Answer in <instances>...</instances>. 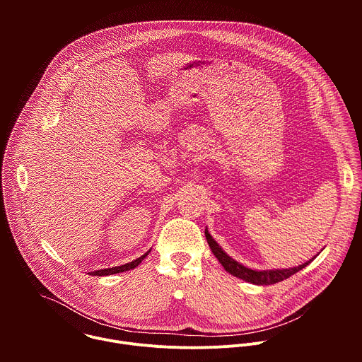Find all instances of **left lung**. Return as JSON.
<instances>
[{
	"instance_id": "obj_1",
	"label": "left lung",
	"mask_w": 362,
	"mask_h": 362,
	"mask_svg": "<svg viewBox=\"0 0 362 362\" xmlns=\"http://www.w3.org/2000/svg\"><path fill=\"white\" fill-rule=\"evenodd\" d=\"M204 236L206 239H208V243L214 252V255L218 257V261L222 264V267L233 276L236 278H240L246 282H250V284H255V285H272V284H276V282H281L284 279H288L289 276H292L293 274L299 272L302 268H305L308 264H311V261H308L299 267H295V268H289V269H275V271H253V269H249L240 264H238L235 259H232V257L229 255H226L222 247L215 242V239L211 236V233L208 232V229H204Z\"/></svg>"
}]
</instances>
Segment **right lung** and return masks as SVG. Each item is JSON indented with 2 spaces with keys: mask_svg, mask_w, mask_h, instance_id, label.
<instances>
[{
  "mask_svg": "<svg viewBox=\"0 0 362 362\" xmlns=\"http://www.w3.org/2000/svg\"><path fill=\"white\" fill-rule=\"evenodd\" d=\"M148 252H150V250H148ZM148 252H146L143 256L137 257L136 261L129 262V264H126V265L115 267V268H107V269H100V271H94V272H90V275H93V276H94V275H95V276H105V275H113V274H119V272H126V271L134 269L139 264H141V261L148 255Z\"/></svg>",
  "mask_w": 362,
  "mask_h": 362,
  "instance_id": "right-lung-1",
  "label": "right lung"
}]
</instances>
